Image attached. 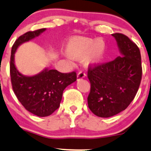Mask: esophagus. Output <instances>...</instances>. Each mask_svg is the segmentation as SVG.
Returning <instances> with one entry per match:
<instances>
[{
	"mask_svg": "<svg viewBox=\"0 0 151 151\" xmlns=\"http://www.w3.org/2000/svg\"><path fill=\"white\" fill-rule=\"evenodd\" d=\"M86 76V73L83 71H80L77 75V80H81V79L83 78Z\"/></svg>",
	"mask_w": 151,
	"mask_h": 151,
	"instance_id": "obj_1",
	"label": "esophagus"
}]
</instances>
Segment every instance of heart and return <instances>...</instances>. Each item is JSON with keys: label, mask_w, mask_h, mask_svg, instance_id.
<instances>
[{"label": "heart", "mask_w": 151, "mask_h": 151, "mask_svg": "<svg viewBox=\"0 0 151 151\" xmlns=\"http://www.w3.org/2000/svg\"><path fill=\"white\" fill-rule=\"evenodd\" d=\"M106 50V44L101 38L93 39L76 37L71 39L67 45V53L73 58L85 57L89 64H97L102 59Z\"/></svg>", "instance_id": "1"}]
</instances>
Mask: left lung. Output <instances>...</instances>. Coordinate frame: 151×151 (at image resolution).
Here are the masks:
<instances>
[{
    "instance_id": "obj_1",
    "label": "left lung",
    "mask_w": 151,
    "mask_h": 151,
    "mask_svg": "<svg viewBox=\"0 0 151 151\" xmlns=\"http://www.w3.org/2000/svg\"><path fill=\"white\" fill-rule=\"evenodd\" d=\"M121 55L111 62L89 65L88 106L94 114L109 117L125 110L135 98L142 68L138 46L125 34H112Z\"/></svg>"
}]
</instances>
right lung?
Masks as SVG:
<instances>
[{
	"instance_id": "right-lung-1",
	"label": "right lung",
	"mask_w": 151,
	"mask_h": 151,
	"mask_svg": "<svg viewBox=\"0 0 151 151\" xmlns=\"http://www.w3.org/2000/svg\"><path fill=\"white\" fill-rule=\"evenodd\" d=\"M45 30L30 31L19 37L12 45L10 57L13 91L25 109L38 117H47L54 112L60 106L64 89L77 79L75 71L62 73L56 70L45 69L34 76H25L18 72L14 62L17 47L39 36Z\"/></svg>"
}]
</instances>
